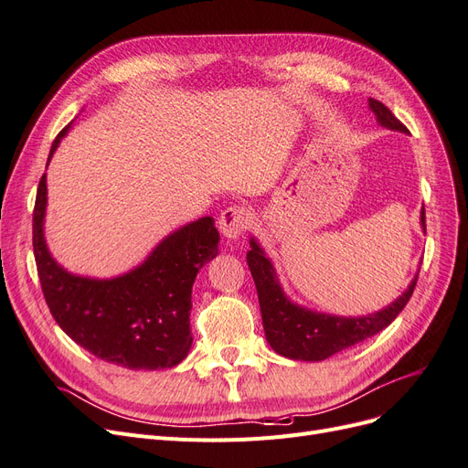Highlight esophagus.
Segmentation results:
<instances>
[{
	"label": "esophagus",
	"mask_w": 468,
	"mask_h": 468,
	"mask_svg": "<svg viewBox=\"0 0 468 468\" xmlns=\"http://www.w3.org/2000/svg\"><path fill=\"white\" fill-rule=\"evenodd\" d=\"M251 224V212L246 207H229L222 210V215L218 218V229L226 239H238L242 236Z\"/></svg>",
	"instance_id": "esophagus-1"
}]
</instances>
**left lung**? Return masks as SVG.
I'll return each instance as SVG.
<instances>
[{
  "label": "left lung",
  "instance_id": "left-lung-1",
  "mask_svg": "<svg viewBox=\"0 0 468 468\" xmlns=\"http://www.w3.org/2000/svg\"><path fill=\"white\" fill-rule=\"evenodd\" d=\"M369 109L375 112L380 126L390 131L408 133L406 126L392 115L390 109L377 101V99H369ZM420 222L423 232H426V210L423 208ZM250 248L251 250L248 251L246 260L258 289L265 337L279 356L294 361H324L332 357L334 353L361 344L363 339L385 330L408 304L410 296H412L416 289L420 273L418 269L408 289L387 308L378 310V313L349 318L334 316L292 303L285 291H282L275 267L271 260L265 256L256 238H250Z\"/></svg>",
  "mask_w": 468,
  "mask_h": 468
}]
</instances>
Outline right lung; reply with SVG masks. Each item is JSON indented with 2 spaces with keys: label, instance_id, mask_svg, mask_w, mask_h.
<instances>
[{
  "label": "right lung",
  "instance_id": "add662e5",
  "mask_svg": "<svg viewBox=\"0 0 468 468\" xmlns=\"http://www.w3.org/2000/svg\"><path fill=\"white\" fill-rule=\"evenodd\" d=\"M69 126L56 136L48 162ZM45 215L47 174L40 177L33 210V250L56 324L95 357L133 371L172 369L186 359L193 344V282L199 269L218 256L220 236L212 217L167 234L129 273L95 279L69 273L52 258Z\"/></svg>",
  "mask_w": 468,
  "mask_h": 468
}]
</instances>
